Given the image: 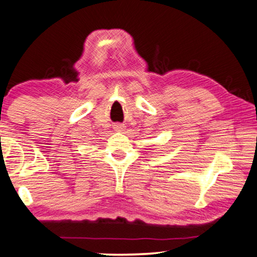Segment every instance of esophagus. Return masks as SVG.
I'll return each mask as SVG.
<instances>
[{"label":"esophagus","instance_id":"esophagus-1","mask_svg":"<svg viewBox=\"0 0 257 257\" xmlns=\"http://www.w3.org/2000/svg\"><path fill=\"white\" fill-rule=\"evenodd\" d=\"M124 130V126L121 125V124H116L115 125V131H117V132H121Z\"/></svg>","mask_w":257,"mask_h":257}]
</instances>
